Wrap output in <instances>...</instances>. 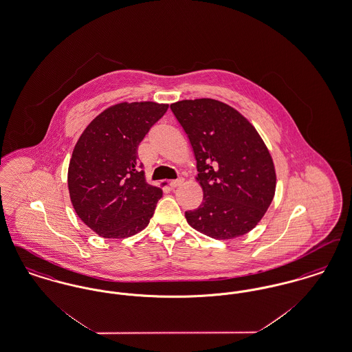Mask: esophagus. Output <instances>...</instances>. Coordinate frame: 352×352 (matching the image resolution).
Returning <instances> with one entry per match:
<instances>
[{
    "mask_svg": "<svg viewBox=\"0 0 352 352\" xmlns=\"http://www.w3.org/2000/svg\"><path fill=\"white\" fill-rule=\"evenodd\" d=\"M182 184H184V178H178V179H174V181L170 182V187L175 188V187H178V186H181Z\"/></svg>",
    "mask_w": 352,
    "mask_h": 352,
    "instance_id": "34e87169",
    "label": "esophagus"
}]
</instances>
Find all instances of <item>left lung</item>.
<instances>
[{"mask_svg": "<svg viewBox=\"0 0 352 352\" xmlns=\"http://www.w3.org/2000/svg\"><path fill=\"white\" fill-rule=\"evenodd\" d=\"M170 108L190 140L203 188L201 206L184 212L187 223L218 240L250 232L276 191L264 141L247 118L221 101H177Z\"/></svg>", "mask_w": 352, "mask_h": 352, "instance_id": "left-lung-1", "label": "left lung"}]
</instances>
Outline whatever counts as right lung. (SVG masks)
Listing matches in <instances>:
<instances>
[{
    "instance_id": "1",
    "label": "right lung",
    "mask_w": 352,
    "mask_h": 352,
    "mask_svg": "<svg viewBox=\"0 0 352 352\" xmlns=\"http://www.w3.org/2000/svg\"><path fill=\"white\" fill-rule=\"evenodd\" d=\"M168 108L120 102L79 137L68 166L69 198L78 217L102 237H129L149 224L162 190L146 184L137 151Z\"/></svg>"
}]
</instances>
